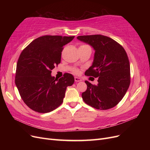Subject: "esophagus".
Listing matches in <instances>:
<instances>
[{"mask_svg":"<svg viewBox=\"0 0 150 150\" xmlns=\"http://www.w3.org/2000/svg\"><path fill=\"white\" fill-rule=\"evenodd\" d=\"M74 81H76V82H79V81H82V79H81L79 78H78V77H75V78H74Z\"/></svg>","mask_w":150,"mask_h":150,"instance_id":"obj_1","label":"esophagus"}]
</instances>
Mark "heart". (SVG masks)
<instances>
[{"mask_svg":"<svg viewBox=\"0 0 150 150\" xmlns=\"http://www.w3.org/2000/svg\"><path fill=\"white\" fill-rule=\"evenodd\" d=\"M82 46H83V45H82ZM72 72H73L74 74H78L79 72V70L77 69H74L72 70Z\"/></svg>","mask_w":150,"mask_h":150,"instance_id":"obj_1","label":"heart"}]
</instances>
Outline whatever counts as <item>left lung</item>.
Returning <instances> with one entry per match:
<instances>
[{
  "label": "left lung",
  "instance_id": "obj_1",
  "mask_svg": "<svg viewBox=\"0 0 150 150\" xmlns=\"http://www.w3.org/2000/svg\"><path fill=\"white\" fill-rule=\"evenodd\" d=\"M77 39L95 50L93 65L85 75L98 78L97 85L86 81L87 89L82 93L85 103L100 110L116 106L124 97L130 84V65L121 44L103 35H80Z\"/></svg>",
  "mask_w": 150,
  "mask_h": 150
}]
</instances>
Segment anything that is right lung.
<instances>
[{"label": "right lung", "mask_w": 150, "mask_h": 150, "mask_svg": "<svg viewBox=\"0 0 150 150\" xmlns=\"http://www.w3.org/2000/svg\"><path fill=\"white\" fill-rule=\"evenodd\" d=\"M74 36L44 35L30 42L17 61L15 83L24 103L34 111L46 113L59 106L67 86L74 78L64 73L58 81L52 70L61 62L63 46Z\"/></svg>", "instance_id": "1"}]
</instances>
